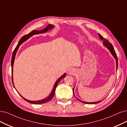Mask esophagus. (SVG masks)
<instances>
[{"label": "esophagus", "mask_w": 127, "mask_h": 127, "mask_svg": "<svg viewBox=\"0 0 127 127\" xmlns=\"http://www.w3.org/2000/svg\"><path fill=\"white\" fill-rule=\"evenodd\" d=\"M75 72L76 71L74 68H69L67 71V74L69 75H73L75 74Z\"/></svg>", "instance_id": "34e87169"}]
</instances>
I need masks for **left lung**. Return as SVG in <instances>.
Wrapping results in <instances>:
<instances>
[{"mask_svg": "<svg viewBox=\"0 0 127 127\" xmlns=\"http://www.w3.org/2000/svg\"><path fill=\"white\" fill-rule=\"evenodd\" d=\"M98 35H99L100 39L101 40H102V41H103V45H104V46H105V47H106V48L109 50L110 52L111 53V55L113 56V57L115 59L116 62V69H117V68H118V58H117V54H116V53L115 52L113 46H112V45L111 44V43H110L109 41H108L105 38H104V37H103L100 34H98ZM74 88H75V86H74V87L73 89V94H74V95L75 96V94H74ZM76 99L77 100H78L79 101H80L81 102H82L83 103H84V104H98V103H99L100 102H101L103 100L102 99L101 100L98 101H95V102H86V101H82V100H81L80 99H79L78 98H77L76 97Z\"/></svg>", "mask_w": 127, "mask_h": 127, "instance_id": "left-lung-1", "label": "left lung"}]
</instances>
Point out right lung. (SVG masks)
Returning <instances> with one entry per match:
<instances>
[{"mask_svg": "<svg viewBox=\"0 0 127 127\" xmlns=\"http://www.w3.org/2000/svg\"><path fill=\"white\" fill-rule=\"evenodd\" d=\"M54 27V26L52 25H51L49 24L48 26H47L45 28H44V29L42 30H33L31 32H30L29 34H28L27 35H25V36H23V37H21V39L20 40L19 42V43L18 44V45H17V46L16 47L15 49L14 50L13 52L12 53V59H11V68H12V84H13V85L14 88H15V85H14V84H13V63H14V61H15V57H16V53L17 52V51L19 48V46H20V45L23 43V42L25 41H27L28 39H29L30 37H31L32 36H33V35L35 34H41V33H44L48 31L51 29H53ZM66 77V73H64L63 75H62V76H61L59 78H58L56 81L55 82L54 85L53 86V89L52 90L50 94L48 96L46 97V98H44L43 99H41V100H36V101H32V100H28L26 98H25L24 97H23L18 92V93H19V94L21 97H22V98H23V99H25L26 101H27V102L30 103V104H36V105H38V104H44V103L47 102L49 101L50 100H51L52 99V98L53 97V96H54L55 94V89L56 86L58 85L59 83L60 82V81L62 79V78H64V77Z\"/></svg>", "mask_w": 127, "mask_h": 127, "instance_id": "add662e5", "label": "right lung"}]
</instances>
